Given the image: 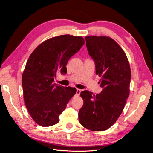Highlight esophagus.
Segmentation results:
<instances>
[{
    "label": "esophagus",
    "instance_id": "34e87169",
    "mask_svg": "<svg viewBox=\"0 0 153 153\" xmlns=\"http://www.w3.org/2000/svg\"><path fill=\"white\" fill-rule=\"evenodd\" d=\"M80 92H81V90L80 89H76V95L77 96H79L80 95Z\"/></svg>",
    "mask_w": 153,
    "mask_h": 153
}]
</instances>
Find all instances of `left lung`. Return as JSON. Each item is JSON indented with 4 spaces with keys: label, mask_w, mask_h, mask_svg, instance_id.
I'll list each match as a JSON object with an SVG mask.
<instances>
[{
    "label": "left lung",
    "mask_w": 153,
    "mask_h": 153,
    "mask_svg": "<svg viewBox=\"0 0 153 153\" xmlns=\"http://www.w3.org/2000/svg\"><path fill=\"white\" fill-rule=\"evenodd\" d=\"M86 47L96 64V73L103 88L100 94L81 92L84 105L79 122L91 131H104L116 122L129 94L131 69L126 53L116 41L107 36H86Z\"/></svg>",
    "instance_id": "obj_1"
}]
</instances>
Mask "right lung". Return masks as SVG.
Masks as SVG:
<instances>
[{"label": "right lung", "mask_w": 153, "mask_h": 153, "mask_svg": "<svg viewBox=\"0 0 153 153\" xmlns=\"http://www.w3.org/2000/svg\"><path fill=\"white\" fill-rule=\"evenodd\" d=\"M85 43L82 36L61 35L43 41L32 52L23 72L24 102L32 119L41 126H51L76 94L75 87L53 84L58 71L66 73L68 60Z\"/></svg>", "instance_id": "obj_1"}]
</instances>
